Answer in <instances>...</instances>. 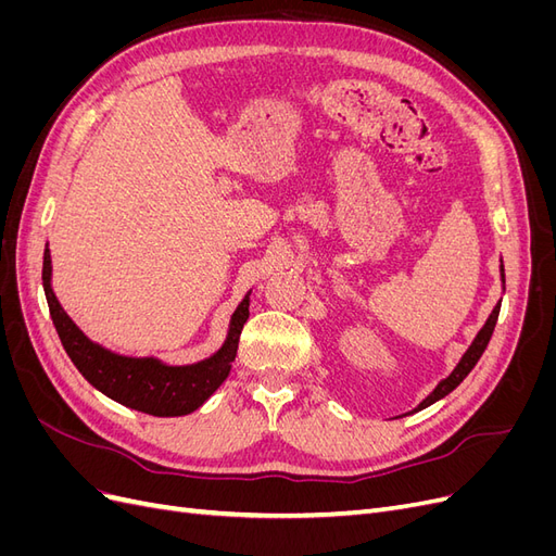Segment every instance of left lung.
Listing matches in <instances>:
<instances>
[{
  "mask_svg": "<svg viewBox=\"0 0 556 556\" xmlns=\"http://www.w3.org/2000/svg\"><path fill=\"white\" fill-rule=\"evenodd\" d=\"M501 276H503V266H501ZM498 311H501V304H496V308L492 311V315H490V319H486L484 323V327L480 329V333L476 336V341H473V345H470L468 350H466V355L462 357V362L457 364V368H454V371L450 374V378H445L439 387H435V390L419 403V406L415 408V410H422V408H427V406H431V403H435L439 399H443L445 394H450L454 387H457L468 374H470V368H473L476 364H478V359L482 357V352H484V348H486V343H490V339H492V333H494V327H496V319H498Z\"/></svg>",
  "mask_w": 556,
  "mask_h": 556,
  "instance_id": "8db88e82",
  "label": "left lung"
}]
</instances>
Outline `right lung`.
I'll return each instance as SVG.
<instances>
[{
	"mask_svg": "<svg viewBox=\"0 0 556 556\" xmlns=\"http://www.w3.org/2000/svg\"><path fill=\"white\" fill-rule=\"evenodd\" d=\"M43 292L60 341L74 366L92 387L127 408L155 417H178L197 410L227 376L237 357L239 339L248 319V296L231 317L225 345L213 357L192 366H166L157 359H131L94 345L72 317L66 315L50 290V252H43Z\"/></svg>",
	"mask_w": 556,
	"mask_h": 556,
	"instance_id": "right-lung-1",
	"label": "right lung"
}]
</instances>
